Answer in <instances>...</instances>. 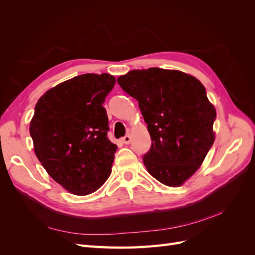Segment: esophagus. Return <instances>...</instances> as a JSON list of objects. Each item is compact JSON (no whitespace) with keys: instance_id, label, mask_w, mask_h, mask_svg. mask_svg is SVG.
I'll list each match as a JSON object with an SVG mask.
<instances>
[{"instance_id":"esophagus-1","label":"esophagus","mask_w":255,"mask_h":255,"mask_svg":"<svg viewBox=\"0 0 255 255\" xmlns=\"http://www.w3.org/2000/svg\"><path fill=\"white\" fill-rule=\"evenodd\" d=\"M122 141H123V143L128 144L130 142V136L129 135H126L125 137L122 138Z\"/></svg>"}]
</instances>
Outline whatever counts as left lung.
I'll list each match as a JSON object with an SVG mask.
<instances>
[{
    "label": "left lung",
    "mask_w": 255,
    "mask_h": 255,
    "mask_svg": "<svg viewBox=\"0 0 255 255\" xmlns=\"http://www.w3.org/2000/svg\"><path fill=\"white\" fill-rule=\"evenodd\" d=\"M117 82L138 101L151 136L143 156L161 184L181 186L202 165L215 141L216 110L198 79L179 70H132Z\"/></svg>",
    "instance_id": "8db88e82"
}]
</instances>
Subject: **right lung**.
I'll return each instance as SVG.
<instances>
[{
  "mask_svg": "<svg viewBox=\"0 0 255 255\" xmlns=\"http://www.w3.org/2000/svg\"><path fill=\"white\" fill-rule=\"evenodd\" d=\"M115 83L107 73L75 76L45 91L35 106L29 123L34 152L73 195L92 194L111 175L117 145L107 138L103 103Z\"/></svg>",
  "mask_w": 255,
  "mask_h": 255,
  "instance_id": "1",
  "label": "right lung"
}]
</instances>
